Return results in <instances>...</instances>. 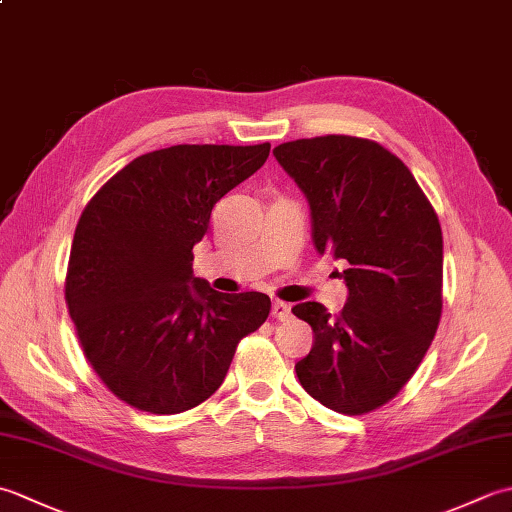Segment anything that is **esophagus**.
<instances>
[{
  "label": "esophagus",
  "mask_w": 512,
  "mask_h": 512,
  "mask_svg": "<svg viewBox=\"0 0 512 512\" xmlns=\"http://www.w3.org/2000/svg\"><path fill=\"white\" fill-rule=\"evenodd\" d=\"M273 317L279 319V321L290 319V303H286V301H275V303H273Z\"/></svg>",
  "instance_id": "34e87169"
}]
</instances>
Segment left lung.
Segmentation results:
<instances>
[{"instance_id": "1", "label": "left lung", "mask_w": 512, "mask_h": 512, "mask_svg": "<svg viewBox=\"0 0 512 512\" xmlns=\"http://www.w3.org/2000/svg\"><path fill=\"white\" fill-rule=\"evenodd\" d=\"M275 158L310 206L319 255L345 259L347 301L292 308L314 343L295 365L321 405L361 416L394 398L416 372L442 312V231L405 162L374 140L301 138Z\"/></svg>"}]
</instances>
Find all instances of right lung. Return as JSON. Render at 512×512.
<instances>
[{
	"mask_svg": "<svg viewBox=\"0 0 512 512\" xmlns=\"http://www.w3.org/2000/svg\"><path fill=\"white\" fill-rule=\"evenodd\" d=\"M264 145H176L129 162L76 224L65 301L85 356L127 405L198 407L237 343L268 319L264 292L224 295L193 275L217 200L253 176Z\"/></svg>",
	"mask_w": 512,
	"mask_h": 512,
	"instance_id": "add662e5",
	"label": "right lung"
}]
</instances>
